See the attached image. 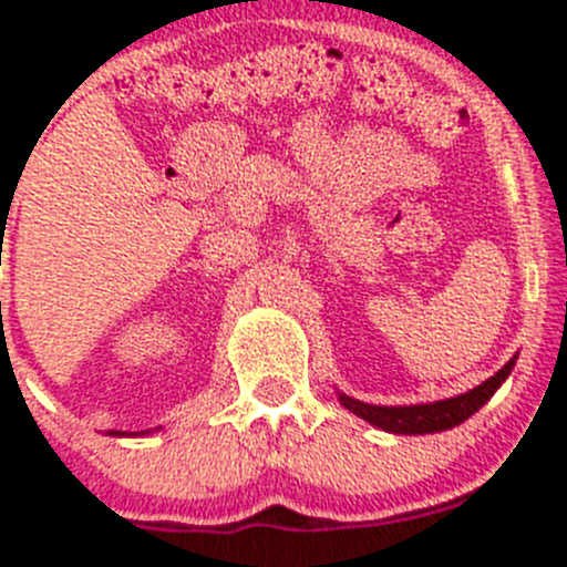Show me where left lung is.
<instances>
[{
  "label": "left lung",
  "instance_id": "left-lung-1",
  "mask_svg": "<svg viewBox=\"0 0 567 567\" xmlns=\"http://www.w3.org/2000/svg\"><path fill=\"white\" fill-rule=\"evenodd\" d=\"M517 363V354L508 360V363L499 369L494 378L483 380L480 385H474L471 392L457 394V398L434 400V403H417V405H374L363 403V400H354L349 394L338 392V400L343 409H349L352 414H358L365 423L378 425L389 434H434L445 432V429H454V425L465 423L474 412H480L499 385L505 383V378L511 374Z\"/></svg>",
  "mask_w": 567,
  "mask_h": 567
}]
</instances>
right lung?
I'll use <instances>...</instances> for the list:
<instances>
[{
    "mask_svg": "<svg viewBox=\"0 0 567 567\" xmlns=\"http://www.w3.org/2000/svg\"><path fill=\"white\" fill-rule=\"evenodd\" d=\"M110 434H115V437H124V432H110ZM138 434H144V432H138ZM130 437H133V434H130Z\"/></svg>",
    "mask_w": 567,
    "mask_h": 567,
    "instance_id": "obj_1",
    "label": "right lung"
}]
</instances>
